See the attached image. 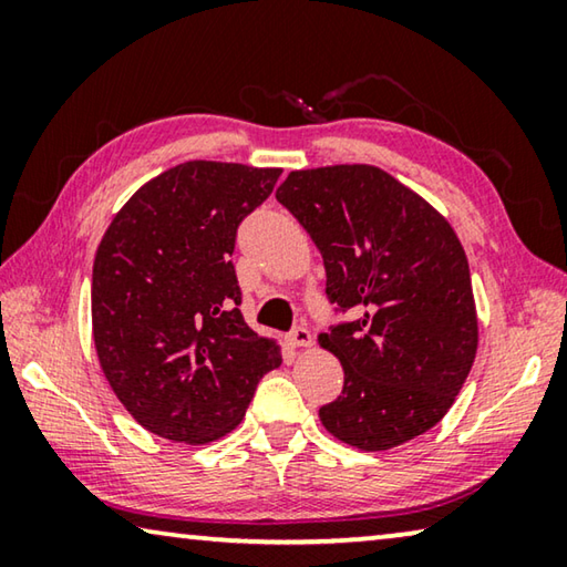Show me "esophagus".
<instances>
[{
    "instance_id": "obj_1",
    "label": "esophagus",
    "mask_w": 567,
    "mask_h": 567,
    "mask_svg": "<svg viewBox=\"0 0 567 567\" xmlns=\"http://www.w3.org/2000/svg\"><path fill=\"white\" fill-rule=\"evenodd\" d=\"M287 340H290V344H292V348H297V350L310 348V344H312V332L307 330V328H295Z\"/></svg>"
}]
</instances>
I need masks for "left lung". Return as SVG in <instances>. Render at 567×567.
<instances>
[{"label":"left lung","instance_id":"8db88e82","mask_svg":"<svg viewBox=\"0 0 567 567\" xmlns=\"http://www.w3.org/2000/svg\"><path fill=\"white\" fill-rule=\"evenodd\" d=\"M277 199L328 272V297L352 322L318 342L344 370L320 408L344 445L380 453L435 427L477 352V310L455 229L417 192L375 165L295 169Z\"/></svg>","mask_w":567,"mask_h":567}]
</instances>
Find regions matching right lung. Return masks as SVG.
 <instances>
[{
	"mask_svg": "<svg viewBox=\"0 0 567 567\" xmlns=\"http://www.w3.org/2000/svg\"><path fill=\"white\" fill-rule=\"evenodd\" d=\"M280 167L189 159L112 217L92 265V338L124 410L172 443L207 445L243 422L280 344L239 312L237 225Z\"/></svg>",
	"mask_w": 567,
	"mask_h": 567,
	"instance_id": "right-lung-1",
	"label": "right lung"
}]
</instances>
